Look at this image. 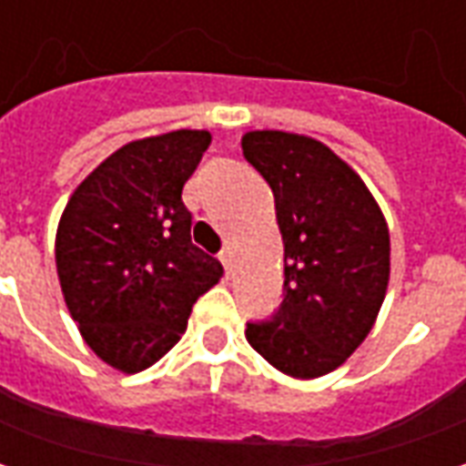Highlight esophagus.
<instances>
[{
	"label": "esophagus",
	"instance_id": "esophagus-1",
	"mask_svg": "<svg viewBox=\"0 0 466 466\" xmlns=\"http://www.w3.org/2000/svg\"><path fill=\"white\" fill-rule=\"evenodd\" d=\"M219 259H222L224 269H227V272H232V264H234V252H232V249H229V247H227V249H222V252H219Z\"/></svg>",
	"mask_w": 466,
	"mask_h": 466
}]
</instances>
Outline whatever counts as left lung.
<instances>
[{
    "label": "left lung",
    "instance_id": "left-lung-1",
    "mask_svg": "<svg viewBox=\"0 0 466 466\" xmlns=\"http://www.w3.org/2000/svg\"><path fill=\"white\" fill-rule=\"evenodd\" d=\"M244 159L272 187L284 242V299L247 342L294 380L347 361L374 327L390 284V229L350 164L304 134L257 129Z\"/></svg>",
    "mask_w": 466,
    "mask_h": 466
}]
</instances>
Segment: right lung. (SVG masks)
Instances as JSON below:
<instances>
[{
    "instance_id": "obj_1",
    "label": "right lung",
    "mask_w": 466,
    "mask_h": 466,
    "mask_svg": "<svg viewBox=\"0 0 466 466\" xmlns=\"http://www.w3.org/2000/svg\"><path fill=\"white\" fill-rule=\"evenodd\" d=\"M209 142L204 129H177L124 144L76 187L56 227L66 309L96 357L124 374L162 360L224 274L192 244L182 202Z\"/></svg>"
}]
</instances>
